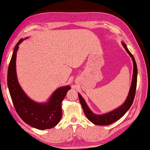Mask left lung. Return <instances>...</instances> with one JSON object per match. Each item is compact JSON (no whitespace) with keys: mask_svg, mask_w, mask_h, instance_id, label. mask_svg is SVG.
Wrapping results in <instances>:
<instances>
[{"mask_svg":"<svg viewBox=\"0 0 150 150\" xmlns=\"http://www.w3.org/2000/svg\"><path fill=\"white\" fill-rule=\"evenodd\" d=\"M122 45L123 47L125 48V50L127 52V53L129 54L130 56L132 57V61H133L134 64V69H133V76H132V81L131 83V87L130 88L129 93L127 98L125 100V102L122 105H121L117 109L111 111L108 113L103 114H96L93 113L92 111L90 110L88 107V105L86 104L84 99L82 98V96L81 95V94L78 93L79 98L80 100V102L82 107V109L83 110L86 116L88 117V119L92 122L93 124L96 125H109L114 123L115 121L119 120L121 117H122L125 114L130 107L133 103L134 97L135 95V90H136V86H137V68L136 62L130 52L128 50L126 44L122 42Z\"/></svg>","mask_w":150,"mask_h":150,"instance_id":"obj_1","label":"left lung"}]
</instances>
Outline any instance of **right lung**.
<instances>
[{
	"mask_svg": "<svg viewBox=\"0 0 150 150\" xmlns=\"http://www.w3.org/2000/svg\"><path fill=\"white\" fill-rule=\"evenodd\" d=\"M24 40H20L16 45L9 62L8 86L10 96L16 112L24 122L39 130L50 129L60 121L62 117L61 103L71 88L66 86L58 88L45 103H37L26 95L19 84L16 71V52L18 45Z\"/></svg>",
	"mask_w": 150,
	"mask_h": 150,
	"instance_id": "obj_1",
	"label": "right lung"
}]
</instances>
